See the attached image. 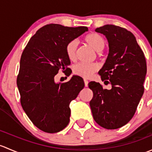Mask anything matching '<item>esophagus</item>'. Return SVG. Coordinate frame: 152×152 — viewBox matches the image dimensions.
Returning a JSON list of instances; mask_svg holds the SVG:
<instances>
[{
	"mask_svg": "<svg viewBox=\"0 0 152 152\" xmlns=\"http://www.w3.org/2000/svg\"><path fill=\"white\" fill-rule=\"evenodd\" d=\"M84 82H85V87H87V86H88V83H89V82H88V80H87V79H84Z\"/></svg>",
	"mask_w": 152,
	"mask_h": 152,
	"instance_id": "obj_1",
	"label": "esophagus"
}]
</instances>
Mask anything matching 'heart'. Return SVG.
I'll use <instances>...</instances> for the list:
<instances>
[{
  "mask_svg": "<svg viewBox=\"0 0 152 152\" xmlns=\"http://www.w3.org/2000/svg\"><path fill=\"white\" fill-rule=\"evenodd\" d=\"M85 41L96 51L100 52L104 48L106 42L103 37L97 33L89 34L85 37ZM78 43L76 40H71L65 46V53L70 61H73L76 57ZM99 69V65L96 63H83L80 62L74 65L73 73L84 78H89Z\"/></svg>",
  "mask_w": 152,
  "mask_h": 152,
  "instance_id": "b5f03b06",
  "label": "heart"
}]
</instances>
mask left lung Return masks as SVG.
I'll return each instance as SVG.
<instances>
[{"mask_svg":"<svg viewBox=\"0 0 152 152\" xmlns=\"http://www.w3.org/2000/svg\"><path fill=\"white\" fill-rule=\"evenodd\" d=\"M109 42V54L99 73L110 90L99 82L88 84L93 97L90 102L93 118L101 126L115 129L134 116L144 92L146 62L135 37L124 28L105 25L96 28ZM109 80V81H107Z\"/></svg>","mask_w":152,"mask_h":152,"instance_id":"obj_1","label":"left lung"}]
</instances>
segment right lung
Instances as JSON below:
<instances>
[{
    "label": "right lung",
    "mask_w": 152,
    "mask_h": 152,
    "mask_svg": "<svg viewBox=\"0 0 152 152\" xmlns=\"http://www.w3.org/2000/svg\"><path fill=\"white\" fill-rule=\"evenodd\" d=\"M87 31L85 26L48 24L31 38L21 55L17 79L21 105L32 123L45 132L56 133L67 126L70 103L85 87L79 76L65 83H56L54 77L59 70L70 74L65 46Z\"/></svg>",
    "instance_id": "1"
}]
</instances>
